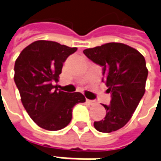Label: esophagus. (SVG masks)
Segmentation results:
<instances>
[{"label": "esophagus", "mask_w": 161, "mask_h": 161, "mask_svg": "<svg viewBox=\"0 0 161 161\" xmlns=\"http://www.w3.org/2000/svg\"><path fill=\"white\" fill-rule=\"evenodd\" d=\"M86 103H88V104H90V105H95L96 104V102L95 101H92V100H88V99H86Z\"/></svg>", "instance_id": "1"}]
</instances>
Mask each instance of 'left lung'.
<instances>
[{
    "label": "left lung",
    "mask_w": 161,
    "mask_h": 161,
    "mask_svg": "<svg viewBox=\"0 0 161 161\" xmlns=\"http://www.w3.org/2000/svg\"><path fill=\"white\" fill-rule=\"evenodd\" d=\"M86 57L103 67V79L111 93L109 105H104L105 118L95 121V129L110 133L130 120L145 92L148 69L145 58L135 48L121 42H108L84 50Z\"/></svg>",
    "instance_id": "8db88e82"
}]
</instances>
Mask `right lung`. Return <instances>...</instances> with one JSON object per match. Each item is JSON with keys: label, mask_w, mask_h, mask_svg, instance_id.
Segmentation results:
<instances>
[{"label": "right lung", "mask_w": 161, "mask_h": 161, "mask_svg": "<svg viewBox=\"0 0 161 161\" xmlns=\"http://www.w3.org/2000/svg\"><path fill=\"white\" fill-rule=\"evenodd\" d=\"M76 50L39 40L26 46L15 61L14 81L22 104L33 121L43 129L66 127L72 119L73 107L86 102L81 92H66L53 85L58 81L64 61Z\"/></svg>", "instance_id": "right-lung-1"}]
</instances>
